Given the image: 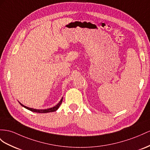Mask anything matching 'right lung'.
<instances>
[{"instance_id":"obj_1","label":"right lung","mask_w":150,"mask_h":150,"mask_svg":"<svg viewBox=\"0 0 150 150\" xmlns=\"http://www.w3.org/2000/svg\"><path fill=\"white\" fill-rule=\"evenodd\" d=\"M62 101H63V98H61V101H59V103H58V104L56 105L55 106H54V107H52V108H51L45 109V110H37V109H33V108H28V107H26V106H24V105H23L22 104H21L20 103V105H21V106L25 107V108H26V109H28V110H30V111H32V112H36V113H49V112H55V111H56L57 109L59 108V106L61 105V103H62Z\"/></svg>"}]
</instances>
